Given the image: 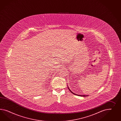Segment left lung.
<instances>
[{
	"label": "left lung",
	"mask_w": 121,
	"mask_h": 121,
	"mask_svg": "<svg viewBox=\"0 0 121 121\" xmlns=\"http://www.w3.org/2000/svg\"><path fill=\"white\" fill-rule=\"evenodd\" d=\"M68 88L69 89V91H70L71 92L72 94H73L74 95H78V96H83V97H86V96H88V95H77V94H75V93H73V92L72 91L70 90L69 88V87H68Z\"/></svg>",
	"instance_id": "8db88e82"
}]
</instances>
